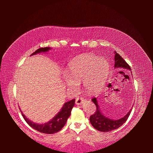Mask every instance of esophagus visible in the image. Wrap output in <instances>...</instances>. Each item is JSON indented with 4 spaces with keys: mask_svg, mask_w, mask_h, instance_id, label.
<instances>
[{
    "mask_svg": "<svg viewBox=\"0 0 153 153\" xmlns=\"http://www.w3.org/2000/svg\"><path fill=\"white\" fill-rule=\"evenodd\" d=\"M85 100L82 98H77L76 99V101H75V103L76 105H82L83 103L84 102Z\"/></svg>",
    "mask_w": 153,
    "mask_h": 153,
    "instance_id": "34e87169",
    "label": "esophagus"
}]
</instances>
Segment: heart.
Returning <instances> with one entry per match:
<instances>
[{
  "mask_svg": "<svg viewBox=\"0 0 153 153\" xmlns=\"http://www.w3.org/2000/svg\"><path fill=\"white\" fill-rule=\"evenodd\" d=\"M68 73L64 75V82L68 88L76 91L78 84L83 82L86 91L94 94L105 85L108 75V64L103 59L86 55L69 63Z\"/></svg>",
  "mask_w": 153,
  "mask_h": 153,
  "instance_id": "b5f03b06",
  "label": "heart"
}]
</instances>
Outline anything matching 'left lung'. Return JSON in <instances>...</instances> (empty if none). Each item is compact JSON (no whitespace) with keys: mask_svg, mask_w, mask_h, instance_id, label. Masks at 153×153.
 I'll use <instances>...</instances> for the list:
<instances>
[{"mask_svg":"<svg viewBox=\"0 0 153 153\" xmlns=\"http://www.w3.org/2000/svg\"><path fill=\"white\" fill-rule=\"evenodd\" d=\"M114 68H123L128 69V70H131L130 67H129V66L126 63V62L123 59L121 55L117 53L116 52H114ZM92 101H93L94 103L96 105L97 110L96 111V112L90 117V122L91 124L92 125V126L95 129H96L97 130L102 132H108L112 131L114 130V129L119 128L120 126H121L126 121V120L128 119L132 110V108L130 109V110L129 111L128 114L126 115H124L123 117L115 120L108 118V117H106L105 115H104V114L101 112V110L99 107L98 101H97L96 98H92Z\"/></svg>","mask_w":153,"mask_h":153,"instance_id":"obj_1","label":"left lung"}]
</instances>
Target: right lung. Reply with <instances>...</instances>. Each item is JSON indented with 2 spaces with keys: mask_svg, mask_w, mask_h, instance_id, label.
Segmentation results:
<instances>
[{
  "mask_svg": "<svg viewBox=\"0 0 153 153\" xmlns=\"http://www.w3.org/2000/svg\"><path fill=\"white\" fill-rule=\"evenodd\" d=\"M52 48L50 47L40 48L37 50L32 55H30V56L40 53L48 52ZM75 100L73 99L64 103L62 108L57 113V114H56V115L51 119L50 121L44 124H38L34 123L33 121H30L28 118L26 117L25 115L22 112H21L23 117L24 118L27 123L30 127L36 129V131L46 134H53L59 131L64 127V125H65L68 117L70 116L71 110L74 105H75Z\"/></svg>",
  "mask_w": 153,
  "mask_h": 153,
  "instance_id": "right-lung-1",
  "label": "right lung"
}]
</instances>
